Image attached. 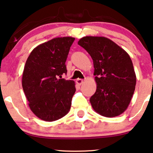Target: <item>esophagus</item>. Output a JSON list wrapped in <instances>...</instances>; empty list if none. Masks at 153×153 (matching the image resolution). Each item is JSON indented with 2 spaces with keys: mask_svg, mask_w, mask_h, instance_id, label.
<instances>
[{
  "mask_svg": "<svg viewBox=\"0 0 153 153\" xmlns=\"http://www.w3.org/2000/svg\"><path fill=\"white\" fill-rule=\"evenodd\" d=\"M76 82H77V84L80 85H82V83H83V80L78 78V79H77V80H76Z\"/></svg>",
  "mask_w": 153,
  "mask_h": 153,
  "instance_id": "esophagus-1",
  "label": "esophagus"
}]
</instances>
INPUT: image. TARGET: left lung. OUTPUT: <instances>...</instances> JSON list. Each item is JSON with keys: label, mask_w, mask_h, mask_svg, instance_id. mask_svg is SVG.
Listing matches in <instances>:
<instances>
[{"label": "left lung", "mask_w": 153, "mask_h": 153, "mask_svg": "<svg viewBox=\"0 0 153 153\" xmlns=\"http://www.w3.org/2000/svg\"><path fill=\"white\" fill-rule=\"evenodd\" d=\"M78 43L93 60L97 83L90 98L93 110L104 117L118 116L128 108L135 89L136 75L130 56L105 37L85 36Z\"/></svg>", "instance_id": "obj_1"}]
</instances>
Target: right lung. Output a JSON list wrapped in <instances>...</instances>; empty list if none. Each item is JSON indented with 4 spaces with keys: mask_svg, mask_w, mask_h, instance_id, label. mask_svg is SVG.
I'll list each match as a JSON object with an SVG mask.
<instances>
[{
    "mask_svg": "<svg viewBox=\"0 0 153 153\" xmlns=\"http://www.w3.org/2000/svg\"><path fill=\"white\" fill-rule=\"evenodd\" d=\"M74 40L72 37H61L40 44L25 62L23 91L31 111L44 121L60 119L71 109L75 84L62 78V75L67 73L65 61Z\"/></svg>",
    "mask_w": 153,
    "mask_h": 153,
    "instance_id": "obj_1",
    "label": "right lung"
}]
</instances>
